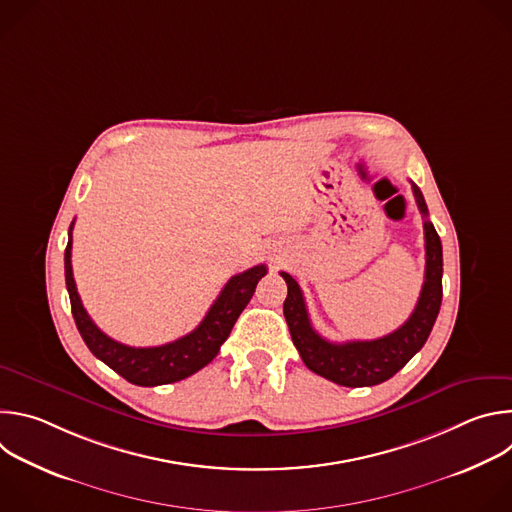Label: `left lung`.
Instances as JSON below:
<instances>
[{
  "mask_svg": "<svg viewBox=\"0 0 512 512\" xmlns=\"http://www.w3.org/2000/svg\"><path fill=\"white\" fill-rule=\"evenodd\" d=\"M413 194L419 212L425 216V279L413 314L395 332L377 340H350L342 344L322 338L310 322L300 283L289 273L281 271V277L287 283L283 316L289 326L291 340H294L306 367L336 385L373 387L391 379L405 367L415 352L421 350L437 314H440L444 273L442 241L433 225L427 221V206L421 190L415 184Z\"/></svg>",
  "mask_w": 512,
  "mask_h": 512,
  "instance_id": "8db88e82",
  "label": "left lung"
}]
</instances>
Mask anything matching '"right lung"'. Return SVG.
<instances>
[{
    "label": "right lung",
    "mask_w": 512,
    "mask_h": 512,
    "mask_svg": "<svg viewBox=\"0 0 512 512\" xmlns=\"http://www.w3.org/2000/svg\"><path fill=\"white\" fill-rule=\"evenodd\" d=\"M72 227H75V221L68 229V245L64 251V277L72 318H75L89 350L125 381L139 387L176 383L206 367L221 350V344L229 338L237 318L253 298L259 279L267 273L265 265H255L239 275H233L223 287L221 296L206 312L204 320L190 334L162 346L135 348L109 338L83 308L70 263Z\"/></svg>",
    "instance_id": "add662e5"
}]
</instances>
